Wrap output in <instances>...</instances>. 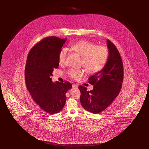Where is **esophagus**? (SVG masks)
Segmentation results:
<instances>
[{
  "instance_id": "1",
  "label": "esophagus",
  "mask_w": 149,
  "mask_h": 149,
  "mask_svg": "<svg viewBox=\"0 0 149 149\" xmlns=\"http://www.w3.org/2000/svg\"><path fill=\"white\" fill-rule=\"evenodd\" d=\"M72 88H78V86L77 84H72Z\"/></svg>"
}]
</instances>
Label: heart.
<instances>
[{
	"label": "heart",
	"instance_id": "b5f03b06",
	"mask_svg": "<svg viewBox=\"0 0 149 149\" xmlns=\"http://www.w3.org/2000/svg\"><path fill=\"white\" fill-rule=\"evenodd\" d=\"M70 48L82 57V65L90 73H96L101 70L108 60L109 50L104 46H96L87 40H80L73 43ZM68 54L65 48L61 49L58 54L60 65L65 63ZM68 76L74 80H79L84 75V71L71 68L67 72Z\"/></svg>",
	"mask_w": 149,
	"mask_h": 149
}]
</instances>
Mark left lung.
<instances>
[{
    "label": "left lung",
    "instance_id": "8db88e82",
    "mask_svg": "<svg viewBox=\"0 0 149 149\" xmlns=\"http://www.w3.org/2000/svg\"><path fill=\"white\" fill-rule=\"evenodd\" d=\"M109 57L103 69L90 76L88 83L93 85V89L88 91L80 86V102L87 111L94 114L101 112L111 104L119 95L123 78L122 59L116 46L107 40Z\"/></svg>",
    "mask_w": 149,
    "mask_h": 149
}]
</instances>
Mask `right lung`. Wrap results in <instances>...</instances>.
Wrapping results in <instances>:
<instances>
[{
    "label": "right lung",
    "instance_id": "obj_1",
    "mask_svg": "<svg viewBox=\"0 0 149 149\" xmlns=\"http://www.w3.org/2000/svg\"><path fill=\"white\" fill-rule=\"evenodd\" d=\"M66 40L54 36L44 38L33 47L27 57L24 70L27 90L36 103L49 114L62 110L65 93L72 88L68 81L53 83L51 78L59 65L58 54Z\"/></svg>",
    "mask_w": 149,
    "mask_h": 149
}]
</instances>
